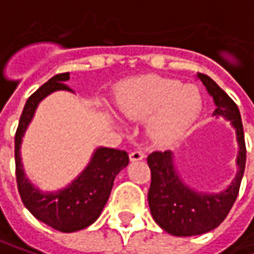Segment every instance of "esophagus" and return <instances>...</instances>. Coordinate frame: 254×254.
I'll return each instance as SVG.
<instances>
[{
    "label": "esophagus",
    "mask_w": 254,
    "mask_h": 254,
    "mask_svg": "<svg viewBox=\"0 0 254 254\" xmlns=\"http://www.w3.org/2000/svg\"><path fill=\"white\" fill-rule=\"evenodd\" d=\"M144 157H145V154H144L141 150H135V151H132V153L129 154L130 162H139V160H142Z\"/></svg>",
    "instance_id": "esophagus-1"
}]
</instances>
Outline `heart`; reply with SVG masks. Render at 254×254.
Segmentation results:
<instances>
[{
  "label": "heart",
  "mask_w": 254,
  "mask_h": 254,
  "mask_svg": "<svg viewBox=\"0 0 254 254\" xmlns=\"http://www.w3.org/2000/svg\"><path fill=\"white\" fill-rule=\"evenodd\" d=\"M118 109L129 121H147V133L157 144H171L191 127L201 110V95L177 79L139 76L127 80Z\"/></svg>",
  "instance_id": "b5f03b06"
}]
</instances>
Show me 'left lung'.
Masks as SVG:
<instances>
[{"instance_id":"8db88e82","label":"left lung","mask_w":254,"mask_h":254,"mask_svg":"<svg viewBox=\"0 0 254 254\" xmlns=\"http://www.w3.org/2000/svg\"><path fill=\"white\" fill-rule=\"evenodd\" d=\"M207 92L213 97L215 116L228 119L235 129L238 141L237 175L231 185L221 192H198L190 188L178 175L172 151H153L147 157L151 171L148 206L153 219L166 232L177 237H191L218 228L227 218L240 190L246 168V142L241 116L237 104L228 94L207 75L197 73Z\"/></svg>"}]
</instances>
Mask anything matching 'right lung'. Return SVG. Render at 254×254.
I'll return each instance as SVG.
<instances>
[{"instance_id":"add662e5","label":"right lung","mask_w":254,"mask_h":254,"mask_svg":"<svg viewBox=\"0 0 254 254\" xmlns=\"http://www.w3.org/2000/svg\"><path fill=\"white\" fill-rule=\"evenodd\" d=\"M69 77V73H59L27 98L14 138L16 179L22 201L36 219L62 232H75L97 221L109 200L115 178L129 163L127 151L98 147L82 174L62 190L44 192L26 178L20 157L26 129L47 95L54 91H72L64 83Z\"/></svg>"}]
</instances>
